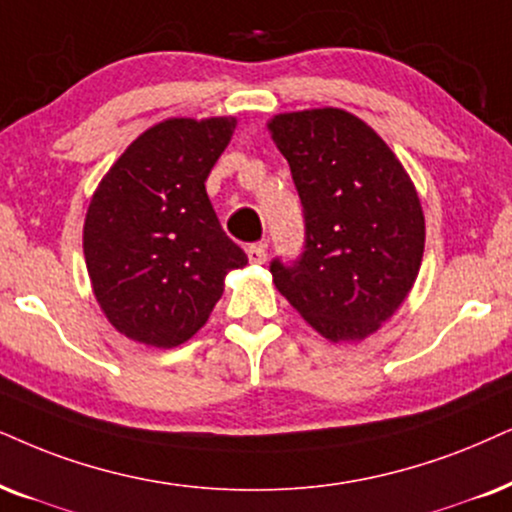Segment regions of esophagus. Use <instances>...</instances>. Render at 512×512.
<instances>
[{
  "label": "esophagus",
  "instance_id": "obj_1",
  "mask_svg": "<svg viewBox=\"0 0 512 512\" xmlns=\"http://www.w3.org/2000/svg\"><path fill=\"white\" fill-rule=\"evenodd\" d=\"M248 260L250 264H264L267 262V250H264V245H248Z\"/></svg>",
  "mask_w": 512,
  "mask_h": 512
}]
</instances>
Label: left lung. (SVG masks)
Returning a JSON list of instances; mask_svg holds the SVG:
<instances>
[{"instance_id": "obj_1", "label": "left lung", "mask_w": 512, "mask_h": 512, "mask_svg": "<svg viewBox=\"0 0 512 512\" xmlns=\"http://www.w3.org/2000/svg\"><path fill=\"white\" fill-rule=\"evenodd\" d=\"M267 129L307 229L293 267L271 262L274 286L326 340H366L418 278L425 215L416 186L383 137L342 108L278 113Z\"/></svg>"}]
</instances>
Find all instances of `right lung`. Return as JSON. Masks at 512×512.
Returning <instances> with one entry per match:
<instances>
[{
    "mask_svg": "<svg viewBox=\"0 0 512 512\" xmlns=\"http://www.w3.org/2000/svg\"><path fill=\"white\" fill-rule=\"evenodd\" d=\"M236 118H167L148 127L103 174L82 229L87 274L115 331L148 347L191 340L248 264L224 234L205 179Z\"/></svg>",
    "mask_w": 512,
    "mask_h": 512,
    "instance_id": "obj_1",
    "label": "right lung"
}]
</instances>
